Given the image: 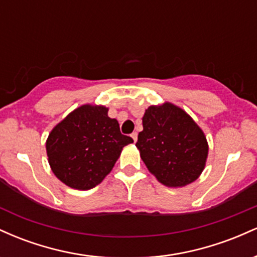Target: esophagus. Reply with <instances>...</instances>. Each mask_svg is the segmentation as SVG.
Segmentation results:
<instances>
[{
    "label": "esophagus",
    "instance_id": "esophagus-1",
    "mask_svg": "<svg viewBox=\"0 0 257 257\" xmlns=\"http://www.w3.org/2000/svg\"><path fill=\"white\" fill-rule=\"evenodd\" d=\"M131 137L133 138V140H134V143H137V140H138V133L134 132V133H133V134L131 135Z\"/></svg>",
    "mask_w": 257,
    "mask_h": 257
}]
</instances>
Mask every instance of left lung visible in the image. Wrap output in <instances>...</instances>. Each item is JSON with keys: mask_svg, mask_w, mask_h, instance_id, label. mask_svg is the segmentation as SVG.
I'll use <instances>...</instances> for the list:
<instances>
[{"mask_svg": "<svg viewBox=\"0 0 257 257\" xmlns=\"http://www.w3.org/2000/svg\"><path fill=\"white\" fill-rule=\"evenodd\" d=\"M138 135V150L150 173L168 187H182L199 178L208 157L202 129L182 108L164 102L150 106Z\"/></svg>", "mask_w": 257, "mask_h": 257, "instance_id": "1", "label": "left lung"}]
</instances>
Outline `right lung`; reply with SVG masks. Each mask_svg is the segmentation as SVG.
Segmentation results:
<instances>
[{
  "label": "right lung",
  "instance_id": "obj_1",
  "mask_svg": "<svg viewBox=\"0 0 257 257\" xmlns=\"http://www.w3.org/2000/svg\"><path fill=\"white\" fill-rule=\"evenodd\" d=\"M105 106L82 105L53 128L46 143L54 175L76 190H90L111 172L123 147L133 143Z\"/></svg>",
  "mask_w": 257,
  "mask_h": 257
}]
</instances>
